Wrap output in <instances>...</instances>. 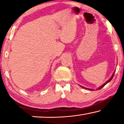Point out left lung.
I'll use <instances>...</instances> for the list:
<instances>
[{
	"label": "left lung",
	"mask_w": 124,
	"mask_h": 124,
	"mask_svg": "<svg viewBox=\"0 0 124 124\" xmlns=\"http://www.w3.org/2000/svg\"><path fill=\"white\" fill-rule=\"evenodd\" d=\"M114 74H115V73H113V75H112V77H111V78H110L109 79V80H108V81H107V82H106V83H105V84H103V85H101V86H100V87H99V88H98V89H97L98 90H100V89H101V88H103V87H104V86H105V85H106L107 84V83H108V82H110V81H111V80H112V79L113 78V76H114ZM81 87H83V88H84V89H88V90H93V89H87V88H85V87H82V86H81Z\"/></svg>",
	"instance_id": "8db88e82"
}]
</instances>
